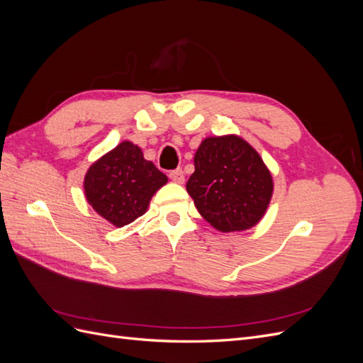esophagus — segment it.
<instances>
[{
	"label": "esophagus",
	"mask_w": 363,
	"mask_h": 363,
	"mask_svg": "<svg viewBox=\"0 0 363 363\" xmlns=\"http://www.w3.org/2000/svg\"><path fill=\"white\" fill-rule=\"evenodd\" d=\"M169 179L175 183H183L184 182V172L179 168V169H174L169 172Z\"/></svg>",
	"instance_id": "1"
}]
</instances>
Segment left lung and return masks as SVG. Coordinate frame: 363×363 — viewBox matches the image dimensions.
<instances>
[{
	"label": "left lung",
	"instance_id": "obj_1",
	"mask_svg": "<svg viewBox=\"0 0 363 363\" xmlns=\"http://www.w3.org/2000/svg\"><path fill=\"white\" fill-rule=\"evenodd\" d=\"M194 163L186 189L207 223L219 232H240L260 221L272 195V177L255 148L233 135L207 138Z\"/></svg>",
	"mask_w": 363,
	"mask_h": 363
}]
</instances>
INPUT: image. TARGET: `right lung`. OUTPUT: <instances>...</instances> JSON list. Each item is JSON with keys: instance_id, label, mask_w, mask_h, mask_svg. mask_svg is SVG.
<instances>
[{"instance_id": "add662e5", "label": "right lung", "mask_w": 363, "mask_h": 363, "mask_svg": "<svg viewBox=\"0 0 363 363\" xmlns=\"http://www.w3.org/2000/svg\"><path fill=\"white\" fill-rule=\"evenodd\" d=\"M168 182L138 145L125 140L96 160L84 177L86 200L116 227L142 216L151 196Z\"/></svg>"}]
</instances>
